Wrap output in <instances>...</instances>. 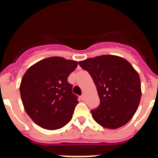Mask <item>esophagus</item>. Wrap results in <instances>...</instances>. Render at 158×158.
Returning a JSON list of instances; mask_svg holds the SVG:
<instances>
[{
  "label": "esophagus",
  "instance_id": "esophagus-1",
  "mask_svg": "<svg viewBox=\"0 0 158 158\" xmlns=\"http://www.w3.org/2000/svg\"><path fill=\"white\" fill-rule=\"evenodd\" d=\"M81 100H85V95L82 94L81 96Z\"/></svg>",
  "mask_w": 158,
  "mask_h": 158
}]
</instances>
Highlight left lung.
<instances>
[{
  "instance_id": "8db88e82",
  "label": "left lung",
  "mask_w": 158,
  "mask_h": 158,
  "mask_svg": "<svg viewBox=\"0 0 158 158\" xmlns=\"http://www.w3.org/2000/svg\"><path fill=\"white\" fill-rule=\"evenodd\" d=\"M91 75L100 97L92 110L95 121L103 127L117 129L136 112L142 90L139 75L128 61L115 55H101L78 62Z\"/></svg>"
}]
</instances>
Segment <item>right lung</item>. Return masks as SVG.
Instances as JSON below:
<instances>
[{
    "label": "right lung",
    "instance_id": "right-lung-1",
    "mask_svg": "<svg viewBox=\"0 0 158 158\" xmlns=\"http://www.w3.org/2000/svg\"><path fill=\"white\" fill-rule=\"evenodd\" d=\"M77 66L76 61L51 57L26 71L19 92L25 111L37 125L53 131L70 121L78 100L67 78Z\"/></svg>",
    "mask_w": 158,
    "mask_h": 158
}]
</instances>
